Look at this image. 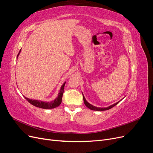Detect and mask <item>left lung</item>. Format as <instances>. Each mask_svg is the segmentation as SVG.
Masks as SVG:
<instances>
[{
	"mask_svg": "<svg viewBox=\"0 0 153 153\" xmlns=\"http://www.w3.org/2000/svg\"><path fill=\"white\" fill-rule=\"evenodd\" d=\"M83 99H84V104L85 105V106H87V108H89V109H91V110H96V111H104V110H109V109H110V108H112V107H114V106L116 105L117 103H119L120 102V101H118V102L115 103H114V104H113V105H110V106H108V107H105V108H100V107H96V106H93V105H92L91 104H90L89 103H88L87 101H86V100H85V97L84 96V95H83Z\"/></svg>",
	"mask_w": 153,
	"mask_h": 153,
	"instance_id": "8db88e82",
	"label": "left lung"
}]
</instances>
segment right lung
Wrapping results in <instances>:
<instances>
[{"mask_svg": "<svg viewBox=\"0 0 153 153\" xmlns=\"http://www.w3.org/2000/svg\"><path fill=\"white\" fill-rule=\"evenodd\" d=\"M20 51H21V50H20L19 53H18V54L17 55V58H18V56L19 55V54L20 53ZM65 84H66V82H64V84L61 86V89H60V91H59L57 98L55 100H54L53 101H50V102H45V101H42L31 100V99H29V98H25H25L32 105L37 106V107L41 108L51 109V108H56V107H57V106H59L60 105H61V103L62 102V98L63 92H64V85H65Z\"/></svg>", "mask_w": 153, "mask_h": 153, "instance_id": "add662e5", "label": "right lung"}]
</instances>
